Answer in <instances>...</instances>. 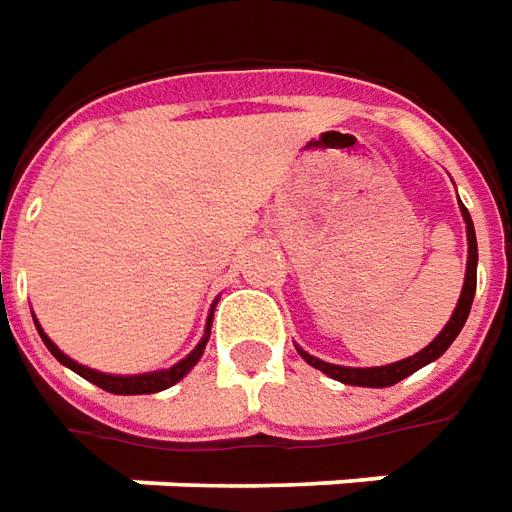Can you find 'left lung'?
Masks as SVG:
<instances>
[{
  "instance_id": "obj_1",
  "label": "left lung",
  "mask_w": 512,
  "mask_h": 512,
  "mask_svg": "<svg viewBox=\"0 0 512 512\" xmlns=\"http://www.w3.org/2000/svg\"><path fill=\"white\" fill-rule=\"evenodd\" d=\"M460 212H462V221H465V232H468V263H465V283H462L460 291V300H457V308H454V314L446 322V328L440 330L434 339H431L420 353L409 358H401V361H395V364H384V367H342V364H328V361H322V358L311 356V353H305L302 347L300 356L316 367V370H322L325 375H330L333 381H342V384H350V387H392V384H398L403 381L406 375L417 373L420 367H426L431 361H437V358L446 353L448 347L454 344V339L460 336L462 325H465V319L471 314V305H474V294H476V260H479V252H476V232H474V221H471V215L465 210V204L460 201Z\"/></svg>"
}]
</instances>
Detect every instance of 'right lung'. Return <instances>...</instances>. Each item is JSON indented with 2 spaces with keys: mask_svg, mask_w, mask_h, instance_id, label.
Here are the masks:
<instances>
[{
  "mask_svg": "<svg viewBox=\"0 0 512 512\" xmlns=\"http://www.w3.org/2000/svg\"><path fill=\"white\" fill-rule=\"evenodd\" d=\"M212 311H215V305H212ZM212 311L210 316H207V328H204V336H201V342L187 353V356L182 358V361H176L173 367H168V370H154V373H137V375H111V373H100V370H92V367H86V364H78L75 358H69L58 347V344L52 342L50 336L41 330V325H36L38 328V336H41V342L47 344V350H50L52 356L58 358L64 367H69L72 373H78L81 378H86V381H92L95 387L106 389V392H114V395H151V392H162V389L173 387V384H179L184 375L190 373L193 367L198 364V358L204 356V347H207V342H210V328H212Z\"/></svg>",
  "mask_w": 512,
  "mask_h": 512,
  "instance_id": "add662e5",
  "label": "right lung"
}]
</instances>
